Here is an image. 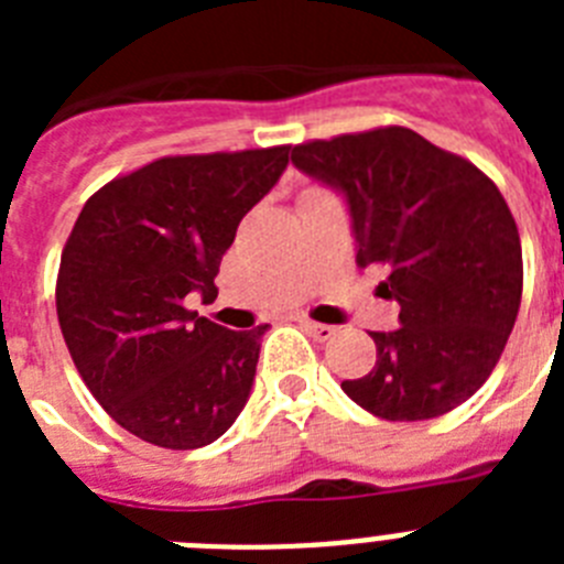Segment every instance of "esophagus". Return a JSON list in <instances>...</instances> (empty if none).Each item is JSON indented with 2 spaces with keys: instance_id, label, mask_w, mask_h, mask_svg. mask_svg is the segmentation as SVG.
I'll list each match as a JSON object with an SVG mask.
<instances>
[{
  "instance_id": "1",
  "label": "esophagus",
  "mask_w": 564,
  "mask_h": 564,
  "mask_svg": "<svg viewBox=\"0 0 564 564\" xmlns=\"http://www.w3.org/2000/svg\"><path fill=\"white\" fill-rule=\"evenodd\" d=\"M302 325H305V330L311 333L316 341H330V338L336 336V327L330 325H318V322H302Z\"/></svg>"
}]
</instances>
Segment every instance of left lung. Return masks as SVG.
Listing matches in <instances>:
<instances>
[{
  "instance_id": "1",
  "label": "left lung",
  "mask_w": 564,
  "mask_h": 564,
  "mask_svg": "<svg viewBox=\"0 0 564 564\" xmlns=\"http://www.w3.org/2000/svg\"><path fill=\"white\" fill-rule=\"evenodd\" d=\"M296 169L347 197L358 268H387L401 327L370 333L376 367L341 390L383 421H430L480 390L514 330L522 246L500 188L406 127L293 147Z\"/></svg>"
}]
</instances>
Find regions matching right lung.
Listing matches in <instances>:
<instances>
[{
    "mask_svg": "<svg viewBox=\"0 0 564 564\" xmlns=\"http://www.w3.org/2000/svg\"><path fill=\"white\" fill-rule=\"evenodd\" d=\"M291 147L158 158L98 188L62 251L56 313L87 390L118 426L200 449L237 421L268 325L226 330L186 296L214 276Z\"/></svg>",
    "mask_w": 564,
    "mask_h": 564,
    "instance_id": "1",
    "label": "right lung"
}]
</instances>
